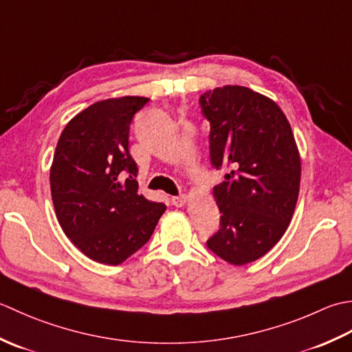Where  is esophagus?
<instances>
[{
    "mask_svg": "<svg viewBox=\"0 0 352 352\" xmlns=\"http://www.w3.org/2000/svg\"><path fill=\"white\" fill-rule=\"evenodd\" d=\"M185 202H186V196H185V195H179V196H176V197L171 199V204H173L176 208H181V206H184V205H185Z\"/></svg>",
    "mask_w": 352,
    "mask_h": 352,
    "instance_id": "1",
    "label": "esophagus"
}]
</instances>
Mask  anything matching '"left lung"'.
<instances>
[{"label": "left lung", "instance_id": "obj_1", "mask_svg": "<svg viewBox=\"0 0 352 352\" xmlns=\"http://www.w3.org/2000/svg\"><path fill=\"white\" fill-rule=\"evenodd\" d=\"M210 121L214 168H228L214 186L221 212L206 246L235 266L267 254L289 226L300 182L292 127L279 106L245 86H223L199 98Z\"/></svg>", "mask_w": 352, "mask_h": 352}]
</instances>
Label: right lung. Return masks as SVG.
<instances>
[{"label": "right lung", "mask_w": 352, "mask_h": 352, "mask_svg": "<svg viewBox=\"0 0 352 352\" xmlns=\"http://www.w3.org/2000/svg\"><path fill=\"white\" fill-rule=\"evenodd\" d=\"M146 97L103 100L63 129L50 171L57 220L73 245L97 263L117 264L152 236L166 205L138 192L129 131Z\"/></svg>", "instance_id": "1"}]
</instances>
